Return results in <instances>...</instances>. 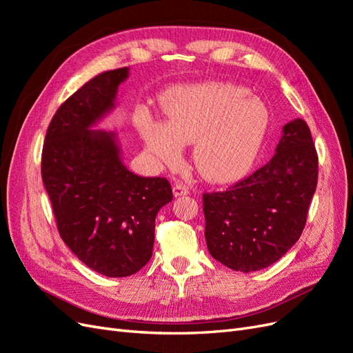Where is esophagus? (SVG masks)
<instances>
[{
  "instance_id": "34e87169",
  "label": "esophagus",
  "mask_w": 353,
  "mask_h": 353,
  "mask_svg": "<svg viewBox=\"0 0 353 353\" xmlns=\"http://www.w3.org/2000/svg\"><path fill=\"white\" fill-rule=\"evenodd\" d=\"M172 191H174V196L175 197L185 196V194H188V187H185L184 184H181V183H176V184H174Z\"/></svg>"
}]
</instances>
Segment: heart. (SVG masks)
<instances>
[{
  "label": "heart",
  "mask_w": 353,
  "mask_h": 353,
  "mask_svg": "<svg viewBox=\"0 0 353 353\" xmlns=\"http://www.w3.org/2000/svg\"><path fill=\"white\" fill-rule=\"evenodd\" d=\"M270 116L265 104L232 83L209 82L188 87L168 104V123L145 117L140 132L147 150L160 162L175 165L183 144H193L194 166L213 183L244 175L258 157Z\"/></svg>",
  "instance_id": "obj_1"
}]
</instances>
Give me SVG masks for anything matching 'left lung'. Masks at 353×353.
<instances>
[{"mask_svg":"<svg viewBox=\"0 0 353 353\" xmlns=\"http://www.w3.org/2000/svg\"><path fill=\"white\" fill-rule=\"evenodd\" d=\"M268 163L227 191L203 194L209 253L234 271L268 268L301 237L318 181V156L303 119L283 128Z\"/></svg>","mask_w":353,"mask_h":353,"instance_id":"left-lung-1","label":"left lung"}]
</instances>
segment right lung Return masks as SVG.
Segmentation results:
<instances>
[{
    "label": "right lung",
    "instance_id": "add662e5",
    "mask_svg": "<svg viewBox=\"0 0 353 353\" xmlns=\"http://www.w3.org/2000/svg\"><path fill=\"white\" fill-rule=\"evenodd\" d=\"M128 74L103 72L72 94L52 116L41 159L61 240L105 276L132 275L150 261L156 215L174 197L166 178L128 170L114 132L91 130Z\"/></svg>",
    "mask_w": 353,
    "mask_h": 353
}]
</instances>
